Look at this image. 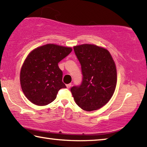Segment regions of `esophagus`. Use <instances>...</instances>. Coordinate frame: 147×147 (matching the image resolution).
<instances>
[{
    "instance_id": "esophagus-1",
    "label": "esophagus",
    "mask_w": 147,
    "mask_h": 147,
    "mask_svg": "<svg viewBox=\"0 0 147 147\" xmlns=\"http://www.w3.org/2000/svg\"><path fill=\"white\" fill-rule=\"evenodd\" d=\"M66 86H67V88L68 89H69L71 87V84H67L66 85Z\"/></svg>"
}]
</instances>
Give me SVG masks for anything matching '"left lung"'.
I'll return each instance as SVG.
<instances>
[{
	"instance_id": "1",
	"label": "left lung",
	"mask_w": 147,
	"mask_h": 147,
	"mask_svg": "<svg viewBox=\"0 0 147 147\" xmlns=\"http://www.w3.org/2000/svg\"><path fill=\"white\" fill-rule=\"evenodd\" d=\"M81 65L82 80L71 88L75 102L84 110L91 111L108 102L115 91L117 70L115 62L106 49L94 45L74 47Z\"/></svg>"
}]
</instances>
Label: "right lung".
I'll return each mask as SVG.
<instances>
[{
	"instance_id": "add662e5",
	"label": "right lung",
	"mask_w": 147,
	"mask_h": 147,
	"mask_svg": "<svg viewBox=\"0 0 147 147\" xmlns=\"http://www.w3.org/2000/svg\"><path fill=\"white\" fill-rule=\"evenodd\" d=\"M70 47L48 44L32 51L22 66L20 82L24 95L38 106L55 100L59 89L66 88L58 63L71 53Z\"/></svg>"
}]
</instances>
